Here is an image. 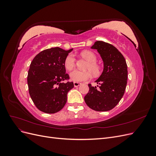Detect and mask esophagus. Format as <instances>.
Here are the masks:
<instances>
[{"label":"esophagus","mask_w":156,"mask_h":156,"mask_svg":"<svg viewBox=\"0 0 156 156\" xmlns=\"http://www.w3.org/2000/svg\"><path fill=\"white\" fill-rule=\"evenodd\" d=\"M73 84H74V87H77L79 86H80L81 84V83H77V82H74L73 83Z\"/></svg>","instance_id":"34e87169"}]
</instances>
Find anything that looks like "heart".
<instances>
[{"instance_id": "b5f03b06", "label": "heart", "mask_w": 156, "mask_h": 156, "mask_svg": "<svg viewBox=\"0 0 156 156\" xmlns=\"http://www.w3.org/2000/svg\"><path fill=\"white\" fill-rule=\"evenodd\" d=\"M81 56L84 58L88 61L86 66V69L90 70L94 75H97L100 73V67L96 64L97 57L93 52L90 51H84L81 53ZM75 58L73 54H69L64 60V66L67 70H72L75 66ZM70 79L74 82L87 81L92 77V74L89 71H79L75 69L70 73Z\"/></svg>"}]
</instances>
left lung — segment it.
Listing matches in <instances>:
<instances>
[{
  "label": "left lung",
  "mask_w": 156,
  "mask_h": 156,
  "mask_svg": "<svg viewBox=\"0 0 156 156\" xmlns=\"http://www.w3.org/2000/svg\"><path fill=\"white\" fill-rule=\"evenodd\" d=\"M97 49L103 62V71L96 83L88 84L89 91L84 101L92 109L108 111L112 109L123 97L127 80V66L124 56L115 46L97 41L91 47Z\"/></svg>",
  "instance_id": "8db88e82"
}]
</instances>
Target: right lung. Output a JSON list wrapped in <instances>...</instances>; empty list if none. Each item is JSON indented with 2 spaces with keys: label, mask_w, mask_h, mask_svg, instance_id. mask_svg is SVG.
<instances>
[{
  "label": "right lung",
  "mask_w": 156,
  "mask_h": 156,
  "mask_svg": "<svg viewBox=\"0 0 156 156\" xmlns=\"http://www.w3.org/2000/svg\"><path fill=\"white\" fill-rule=\"evenodd\" d=\"M71 49L53 48L42 51L32 60L28 72L27 83L32 101L42 112L53 114L67 101V94L74 85L63 83L69 77L66 73L64 60Z\"/></svg>",
  "instance_id": "obj_1"
}]
</instances>
